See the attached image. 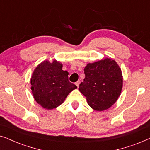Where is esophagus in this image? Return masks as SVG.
Segmentation results:
<instances>
[{
  "label": "esophagus",
  "mask_w": 150,
  "mask_h": 150,
  "mask_svg": "<svg viewBox=\"0 0 150 150\" xmlns=\"http://www.w3.org/2000/svg\"><path fill=\"white\" fill-rule=\"evenodd\" d=\"M79 83H80V81H77L76 83H75V84H76V86L77 87H79Z\"/></svg>",
  "instance_id": "obj_1"
}]
</instances>
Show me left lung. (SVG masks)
Here are the masks:
<instances>
[{
    "label": "left lung",
    "mask_w": 150,
    "mask_h": 150,
    "mask_svg": "<svg viewBox=\"0 0 150 150\" xmlns=\"http://www.w3.org/2000/svg\"><path fill=\"white\" fill-rule=\"evenodd\" d=\"M84 74L79 90L90 106L97 111L111 107L118 99L123 86L122 73L117 63L109 58L89 63Z\"/></svg>",
    "instance_id": "left-lung-1"
}]
</instances>
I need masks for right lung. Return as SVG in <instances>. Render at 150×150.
<instances>
[{"label": "right lung", "mask_w": 150, "mask_h": 150, "mask_svg": "<svg viewBox=\"0 0 150 150\" xmlns=\"http://www.w3.org/2000/svg\"><path fill=\"white\" fill-rule=\"evenodd\" d=\"M69 73L54 60L44 61L35 68L31 78V91L36 102L47 110L61 105L77 86L69 81Z\"/></svg>", "instance_id": "1"}]
</instances>
